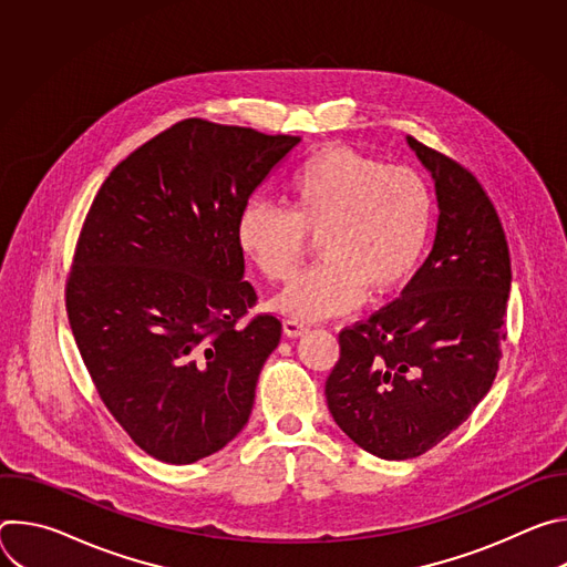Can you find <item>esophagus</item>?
Instances as JSON below:
<instances>
[{"label": "esophagus", "mask_w": 567, "mask_h": 567, "mask_svg": "<svg viewBox=\"0 0 567 567\" xmlns=\"http://www.w3.org/2000/svg\"><path fill=\"white\" fill-rule=\"evenodd\" d=\"M282 330H285V334H287L289 339H298V337H302V334L307 332V326H305V322L296 320V318H287V320L282 322Z\"/></svg>", "instance_id": "esophagus-1"}]
</instances>
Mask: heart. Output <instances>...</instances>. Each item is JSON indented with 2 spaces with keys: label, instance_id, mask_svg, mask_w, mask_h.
I'll return each instance as SVG.
<instances>
[{
  "label": "heart",
  "instance_id": "heart-1",
  "mask_svg": "<svg viewBox=\"0 0 567 567\" xmlns=\"http://www.w3.org/2000/svg\"><path fill=\"white\" fill-rule=\"evenodd\" d=\"M289 208L251 199L237 215V247L267 280L296 271L307 233H318L320 260L305 269L274 307L300 320L350 311L368 287L388 293L420 265L433 224L429 182L409 166L348 145L311 152L287 177Z\"/></svg>",
  "mask_w": 567,
  "mask_h": 567
}]
</instances>
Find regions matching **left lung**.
<instances>
[{"label":"left lung","mask_w":567,"mask_h":567,"mask_svg":"<svg viewBox=\"0 0 567 567\" xmlns=\"http://www.w3.org/2000/svg\"><path fill=\"white\" fill-rule=\"evenodd\" d=\"M406 141L435 182L433 251L396 300L339 334L326 381L339 429L381 460L417 457L468 420L498 372L512 289L505 230L480 182Z\"/></svg>","instance_id":"obj_1"}]
</instances>
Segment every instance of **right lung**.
Here are the masks:
<instances>
[{
    "label": "right lung",
    "mask_w": 567,
    "mask_h": 567,
    "mask_svg": "<svg viewBox=\"0 0 567 567\" xmlns=\"http://www.w3.org/2000/svg\"><path fill=\"white\" fill-rule=\"evenodd\" d=\"M300 136L186 118L110 173L66 280L75 346L114 420L152 457L193 464L247 426L280 343L235 226Z\"/></svg>",
    "instance_id": "add662e5"
}]
</instances>
